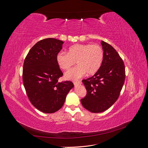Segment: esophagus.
Wrapping results in <instances>:
<instances>
[{
	"label": "esophagus",
	"mask_w": 148,
	"mask_h": 148,
	"mask_svg": "<svg viewBox=\"0 0 148 148\" xmlns=\"http://www.w3.org/2000/svg\"><path fill=\"white\" fill-rule=\"evenodd\" d=\"M73 84L75 85L77 84H82V82L81 81H78V82H73Z\"/></svg>",
	"instance_id": "34e87169"
}]
</instances>
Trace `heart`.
Segmentation results:
<instances>
[{
    "label": "heart",
    "instance_id": "obj_1",
    "mask_svg": "<svg viewBox=\"0 0 148 148\" xmlns=\"http://www.w3.org/2000/svg\"><path fill=\"white\" fill-rule=\"evenodd\" d=\"M104 60V51L99 44H77L69 47L68 52L57 53L56 61L62 69L67 70L75 64L78 65L65 73L68 79H78L87 73L95 74L99 70Z\"/></svg>",
    "mask_w": 148,
    "mask_h": 148
}]
</instances>
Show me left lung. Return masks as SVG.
Masks as SVG:
<instances>
[{"label": "left lung", "instance_id": "8db88e82", "mask_svg": "<svg viewBox=\"0 0 148 148\" xmlns=\"http://www.w3.org/2000/svg\"><path fill=\"white\" fill-rule=\"evenodd\" d=\"M104 60L100 69L92 77L82 82L87 91L81 99L83 106L93 113L108 109L118 99L125 79L123 61L115 49L102 41Z\"/></svg>", "mask_w": 148, "mask_h": 148}]
</instances>
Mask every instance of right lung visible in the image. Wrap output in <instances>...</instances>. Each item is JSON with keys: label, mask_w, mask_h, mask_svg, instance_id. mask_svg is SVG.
<instances>
[{"label": "right lung", "mask_w": 148, "mask_h": 148, "mask_svg": "<svg viewBox=\"0 0 148 148\" xmlns=\"http://www.w3.org/2000/svg\"><path fill=\"white\" fill-rule=\"evenodd\" d=\"M64 42L54 38L38 41L26 56L23 69V82L29 100L44 113L52 114L63 106L67 94L73 88L70 81L58 82L63 76L56 56Z\"/></svg>", "instance_id": "obj_1"}]
</instances>
